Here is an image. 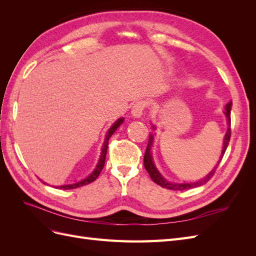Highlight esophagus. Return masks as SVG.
Returning <instances> with one entry per match:
<instances>
[{"mask_svg":"<svg viewBox=\"0 0 256 256\" xmlns=\"http://www.w3.org/2000/svg\"><path fill=\"white\" fill-rule=\"evenodd\" d=\"M145 102H138L134 104L132 106V110H131V114H132L134 118H141L143 115V112L145 110Z\"/></svg>","mask_w":256,"mask_h":256,"instance_id":"1","label":"esophagus"}]
</instances>
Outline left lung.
<instances>
[{"instance_id":"left-lung-1","label":"left lung","mask_w":256,"mask_h":256,"mask_svg":"<svg viewBox=\"0 0 256 256\" xmlns=\"http://www.w3.org/2000/svg\"><path fill=\"white\" fill-rule=\"evenodd\" d=\"M232 102H228L226 104V115L228 118V131L226 134V136H224V142H223V150H222V154H221V157H220V160L218 161V164L216 166V168H214L212 171L209 173L205 178H203V180H200L196 182H190V184H172V182H166L164 177L161 176V174L158 172V170L156 168V166H154V162H152V154H150V147H152V140L154 138L152 136H150V141H148V144H147V147H146V152L144 154V166L146 168V171L148 172L152 180L156 182L157 184L161 186V187L164 188H166V189H170V190H187V189H191V188H194V187H198V186H202V184H205L207 182H209V180L214 176V172L216 168H218L219 164L221 159L223 158V154L224 152H226V148H228V142H230V108H232Z\"/></svg>"}]
</instances>
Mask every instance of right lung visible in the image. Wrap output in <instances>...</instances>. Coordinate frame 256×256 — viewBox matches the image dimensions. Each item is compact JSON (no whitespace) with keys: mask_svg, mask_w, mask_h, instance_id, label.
<instances>
[{"mask_svg":"<svg viewBox=\"0 0 256 256\" xmlns=\"http://www.w3.org/2000/svg\"><path fill=\"white\" fill-rule=\"evenodd\" d=\"M124 122V118H120L118 120H116V122H114V125L109 129L108 131V134L106 136V140L102 146V156H100V159L98 161V164L96 166V168L94 170V172H92L90 176H88L85 180L76 182V184H65V186H58V187H56L58 189H64V190H70V189H76V188H79L82 187V186L85 184H88L90 182H92L94 180H96V178L99 176L100 172H102V170L104 166V162H106V150H108V144H109V138H111V136L115 132V130L118 129L120 124Z\"/></svg>","mask_w":256,"mask_h":256,"instance_id":"right-lung-1","label":"right lung"}]
</instances>
